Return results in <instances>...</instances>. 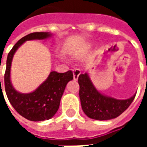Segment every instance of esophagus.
I'll return each instance as SVG.
<instances>
[{
	"label": "esophagus",
	"mask_w": 147,
	"mask_h": 147,
	"mask_svg": "<svg viewBox=\"0 0 147 147\" xmlns=\"http://www.w3.org/2000/svg\"><path fill=\"white\" fill-rule=\"evenodd\" d=\"M72 72H73L74 80H78V78H79L80 73H81V71H80V69H78V68H75V69H73V70H72Z\"/></svg>",
	"instance_id": "34e87169"
}]
</instances>
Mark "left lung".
<instances>
[{"mask_svg":"<svg viewBox=\"0 0 147 147\" xmlns=\"http://www.w3.org/2000/svg\"><path fill=\"white\" fill-rule=\"evenodd\" d=\"M78 82L82 109L87 117L94 120H108L119 117L129 107L136 94L124 100L105 95L96 89L87 73L80 74Z\"/></svg>","mask_w":147,"mask_h":147,"instance_id":"8db88e82","label":"left lung"}]
</instances>
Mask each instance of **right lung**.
Masks as SVG:
<instances>
[{
    "instance_id": "right-lung-1",
    "label": "right lung",
    "mask_w": 147,
    "mask_h": 147,
    "mask_svg": "<svg viewBox=\"0 0 147 147\" xmlns=\"http://www.w3.org/2000/svg\"><path fill=\"white\" fill-rule=\"evenodd\" d=\"M52 35L49 32L29 34L18 41L7 57L5 74V87L7 97L18 113L31 121L49 120L54 116L59 109L61 97L67 83L73 80V73L71 71H67L64 73H58L53 71L35 90L23 94L17 91L11 84V61L15 53L26 41L44 40Z\"/></svg>"
}]
</instances>
